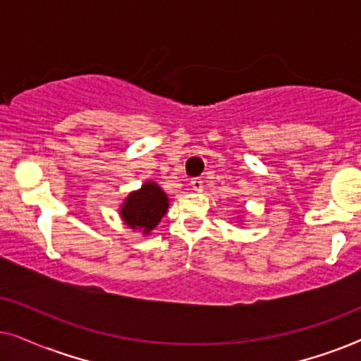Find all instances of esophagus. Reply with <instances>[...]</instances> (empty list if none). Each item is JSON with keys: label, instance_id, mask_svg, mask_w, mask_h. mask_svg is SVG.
Instances as JSON below:
<instances>
[{"label": "esophagus", "instance_id": "1", "mask_svg": "<svg viewBox=\"0 0 361 361\" xmlns=\"http://www.w3.org/2000/svg\"><path fill=\"white\" fill-rule=\"evenodd\" d=\"M190 185H192V189L197 190V192H200L202 189H204V182H202V179H199V177L192 179L190 180Z\"/></svg>", "mask_w": 361, "mask_h": 361}]
</instances>
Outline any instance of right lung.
I'll list each match as a JSON object with an SVG mask.
<instances>
[{
	"label": "right lung",
	"mask_w": 361,
	"mask_h": 361,
	"mask_svg": "<svg viewBox=\"0 0 361 361\" xmlns=\"http://www.w3.org/2000/svg\"><path fill=\"white\" fill-rule=\"evenodd\" d=\"M167 207L169 202L164 192L154 182H146L140 190L128 197L125 205L121 207V216L128 226L149 233L166 215Z\"/></svg>",
	"instance_id": "1"
}]
</instances>
